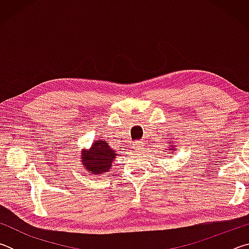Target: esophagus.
<instances>
[{
  "label": "esophagus",
  "instance_id": "34e87169",
  "mask_svg": "<svg viewBox=\"0 0 249 249\" xmlns=\"http://www.w3.org/2000/svg\"><path fill=\"white\" fill-rule=\"evenodd\" d=\"M142 146H144V145H142V142H140V141L134 142L133 145H132L133 149H135V150H141L142 148Z\"/></svg>",
  "mask_w": 249,
  "mask_h": 249
}]
</instances>
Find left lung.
I'll return each mask as SVG.
<instances>
[{"label": "left lung", "instance_id": "obj_1", "mask_svg": "<svg viewBox=\"0 0 249 249\" xmlns=\"http://www.w3.org/2000/svg\"><path fill=\"white\" fill-rule=\"evenodd\" d=\"M171 144H174V142H171ZM170 147H175V146H172V145H171ZM171 149H172V150H175V148H171Z\"/></svg>", "mask_w": 249, "mask_h": 249}]
</instances>
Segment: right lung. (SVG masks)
I'll use <instances>...</instances> for the list:
<instances>
[{
  "label": "right lung",
  "instance_id": "obj_1",
  "mask_svg": "<svg viewBox=\"0 0 249 249\" xmlns=\"http://www.w3.org/2000/svg\"><path fill=\"white\" fill-rule=\"evenodd\" d=\"M115 157V150L112 149L108 142L103 140L95 141L90 149H83L80 156L84 169L89 174L96 176L108 172Z\"/></svg>",
  "mask_w": 249,
  "mask_h": 249
}]
</instances>
